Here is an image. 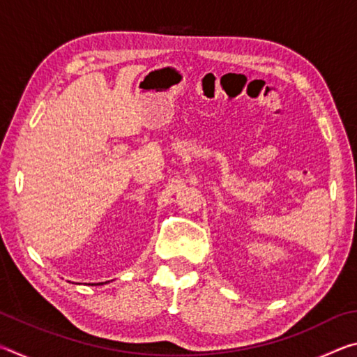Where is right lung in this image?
<instances>
[{
  "instance_id": "obj_1",
  "label": "right lung",
  "mask_w": 357,
  "mask_h": 357,
  "mask_svg": "<svg viewBox=\"0 0 357 357\" xmlns=\"http://www.w3.org/2000/svg\"><path fill=\"white\" fill-rule=\"evenodd\" d=\"M105 283H107V282H105ZM99 285H100V283H99Z\"/></svg>"
}]
</instances>
